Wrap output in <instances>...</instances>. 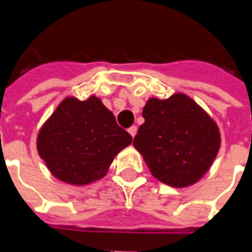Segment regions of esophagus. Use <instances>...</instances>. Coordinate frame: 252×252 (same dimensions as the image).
<instances>
[{
    "instance_id": "34e87169",
    "label": "esophagus",
    "mask_w": 252,
    "mask_h": 252,
    "mask_svg": "<svg viewBox=\"0 0 252 252\" xmlns=\"http://www.w3.org/2000/svg\"><path fill=\"white\" fill-rule=\"evenodd\" d=\"M129 133H130L131 137H134V136H136V133H137V127H136V126H131V127H129Z\"/></svg>"
}]
</instances>
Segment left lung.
Returning a JSON list of instances; mask_svg holds the SVG:
<instances>
[{
  "instance_id": "obj_1",
  "label": "left lung",
  "mask_w": 252,
  "mask_h": 252,
  "mask_svg": "<svg viewBox=\"0 0 252 252\" xmlns=\"http://www.w3.org/2000/svg\"><path fill=\"white\" fill-rule=\"evenodd\" d=\"M133 146L151 174L169 187L195 184L210 168L220 149L218 125L184 94L151 98Z\"/></svg>"
}]
</instances>
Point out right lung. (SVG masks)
<instances>
[{
  "label": "right lung",
  "mask_w": 252,
  "mask_h": 252,
  "mask_svg": "<svg viewBox=\"0 0 252 252\" xmlns=\"http://www.w3.org/2000/svg\"><path fill=\"white\" fill-rule=\"evenodd\" d=\"M130 143L101 99L65 98L39 131L37 151L56 178L87 185L105 177L115 156Z\"/></svg>",
  "instance_id": "obj_1"
}]
</instances>
